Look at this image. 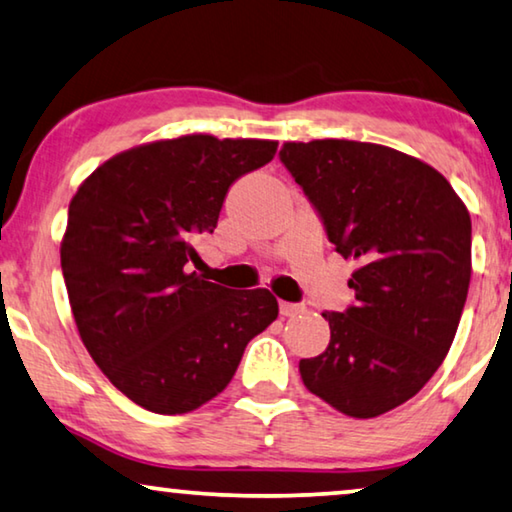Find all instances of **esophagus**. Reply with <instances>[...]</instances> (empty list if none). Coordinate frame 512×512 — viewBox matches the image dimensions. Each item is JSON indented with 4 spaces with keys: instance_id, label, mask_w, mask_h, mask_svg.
<instances>
[{
    "instance_id": "obj_1",
    "label": "esophagus",
    "mask_w": 512,
    "mask_h": 512,
    "mask_svg": "<svg viewBox=\"0 0 512 512\" xmlns=\"http://www.w3.org/2000/svg\"><path fill=\"white\" fill-rule=\"evenodd\" d=\"M301 312H305V305L280 301V315L282 317H296V315H301Z\"/></svg>"
}]
</instances>
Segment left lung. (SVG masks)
I'll return each mask as SVG.
<instances>
[{"label": "left lung", "mask_w": 512, "mask_h": 512, "mask_svg": "<svg viewBox=\"0 0 512 512\" xmlns=\"http://www.w3.org/2000/svg\"><path fill=\"white\" fill-rule=\"evenodd\" d=\"M280 160L354 259L356 303L322 312L331 340L301 358L305 388L352 418L421 391L453 345L471 280V218L432 165L354 140L285 142Z\"/></svg>", "instance_id": "1"}]
</instances>
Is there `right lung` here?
Here are the masks:
<instances>
[{"instance_id":"add662e5","label":"right lung","mask_w":512,"mask_h":512,"mask_svg":"<svg viewBox=\"0 0 512 512\" xmlns=\"http://www.w3.org/2000/svg\"><path fill=\"white\" fill-rule=\"evenodd\" d=\"M276 149L207 133L147 142L96 167L68 204L61 271L75 326L112 386L154 414H188L225 391L278 317L269 289L234 292L193 271L227 188Z\"/></svg>"}]
</instances>
